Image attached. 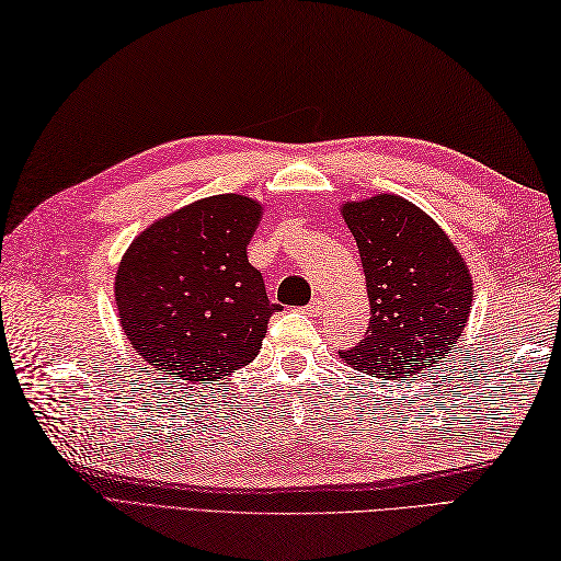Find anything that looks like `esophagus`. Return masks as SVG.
I'll return each mask as SVG.
<instances>
[{
	"mask_svg": "<svg viewBox=\"0 0 561 561\" xmlns=\"http://www.w3.org/2000/svg\"><path fill=\"white\" fill-rule=\"evenodd\" d=\"M307 312H310V314H319V312H322V297H312V300H310V305H307Z\"/></svg>",
	"mask_w": 561,
	"mask_h": 561,
	"instance_id": "obj_1",
	"label": "esophagus"
}]
</instances>
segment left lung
Instances as JSON below:
<instances>
[{
    "label": "left lung",
    "mask_w": 561,
    "mask_h": 561,
    "mask_svg": "<svg viewBox=\"0 0 561 561\" xmlns=\"http://www.w3.org/2000/svg\"><path fill=\"white\" fill-rule=\"evenodd\" d=\"M344 220L358 244L370 322L341 358L387 380L433 368L470 317L472 280L462 256L424 210L390 193L346 203Z\"/></svg>",
    "instance_id": "obj_1"
}]
</instances>
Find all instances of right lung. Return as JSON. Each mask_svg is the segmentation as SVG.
<instances>
[{"label":"right lung","mask_w":561,"mask_h":561,"mask_svg":"<svg viewBox=\"0 0 561 561\" xmlns=\"http://www.w3.org/2000/svg\"><path fill=\"white\" fill-rule=\"evenodd\" d=\"M261 205L222 193L171 213L130 244L116 302L135 353L164 377L220 382L256 358L273 312L247 244Z\"/></svg>","instance_id":"obj_1"}]
</instances>
